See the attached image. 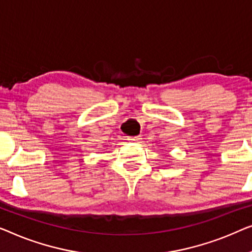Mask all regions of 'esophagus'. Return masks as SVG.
I'll return each instance as SVG.
<instances>
[{"instance_id": "1", "label": "esophagus", "mask_w": 252, "mask_h": 252, "mask_svg": "<svg viewBox=\"0 0 252 252\" xmlns=\"http://www.w3.org/2000/svg\"><path fill=\"white\" fill-rule=\"evenodd\" d=\"M140 139H141L140 136H134V137H129V138H127V140L133 141V143H137V141H139Z\"/></svg>"}]
</instances>
